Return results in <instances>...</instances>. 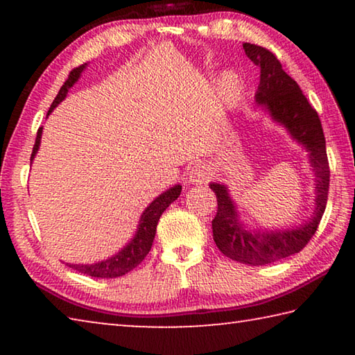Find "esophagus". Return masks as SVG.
Instances as JSON below:
<instances>
[{
    "label": "esophagus",
    "instance_id": "1",
    "mask_svg": "<svg viewBox=\"0 0 355 355\" xmlns=\"http://www.w3.org/2000/svg\"><path fill=\"white\" fill-rule=\"evenodd\" d=\"M209 177H211V171H209V167L203 163L192 166L188 173L189 183H205L208 182Z\"/></svg>",
    "mask_w": 355,
    "mask_h": 355
}]
</instances>
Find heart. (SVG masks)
<instances>
[{
  "mask_svg": "<svg viewBox=\"0 0 355 355\" xmlns=\"http://www.w3.org/2000/svg\"><path fill=\"white\" fill-rule=\"evenodd\" d=\"M238 89V80L233 75H227L222 80V92L224 94H233Z\"/></svg>",
  "mask_w": 355,
  "mask_h": 355,
  "instance_id": "b5f03b06",
  "label": "heart"
}]
</instances>
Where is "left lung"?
Here are the masks:
<instances>
[{
    "instance_id": "8db88e82",
    "label": "left lung",
    "mask_w": 355,
    "mask_h": 355,
    "mask_svg": "<svg viewBox=\"0 0 355 355\" xmlns=\"http://www.w3.org/2000/svg\"><path fill=\"white\" fill-rule=\"evenodd\" d=\"M243 48L250 61L260 67L257 105L263 106L272 120L284 125L294 141L307 148L315 172L313 214L299 227L275 232L245 230L238 219L236 205L230 199L227 186L209 184L218 197V213L213 219V238L218 249L235 261L261 266L297 254L309 244L326 209L330 169L320 116L297 83L282 69L279 59L266 48L254 44H243Z\"/></svg>"
}]
</instances>
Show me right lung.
<instances>
[{
    "instance_id": "right-lung-1",
    "label": "right lung",
    "mask_w": 355,
    "mask_h": 355,
    "mask_svg": "<svg viewBox=\"0 0 355 355\" xmlns=\"http://www.w3.org/2000/svg\"><path fill=\"white\" fill-rule=\"evenodd\" d=\"M86 65L87 64H83L80 67H76L70 71L69 78L62 84V87L59 89L56 98L51 103L50 111H48L46 116H50V112L55 110V107L61 103L65 97H67L69 89L73 86L78 80H80L81 71L86 69ZM40 137H42V127L37 130V137H35V144L31 153V163L39 150ZM180 192H182V186L175 184L173 188L167 189L166 192H163V194L156 197V199L146 208V211L142 213L135 238L131 239V241L125 245L122 250L117 252L116 255L107 258V260L94 263V264L67 263V266L81 274L91 275V277H100V279L120 277V275H125L127 272H130L131 269H135L137 266V264H141L144 258L147 257L150 249H152L155 233H156V225H158L161 214L166 211V208L169 207L172 202H175L178 199Z\"/></svg>"
}]
</instances>
